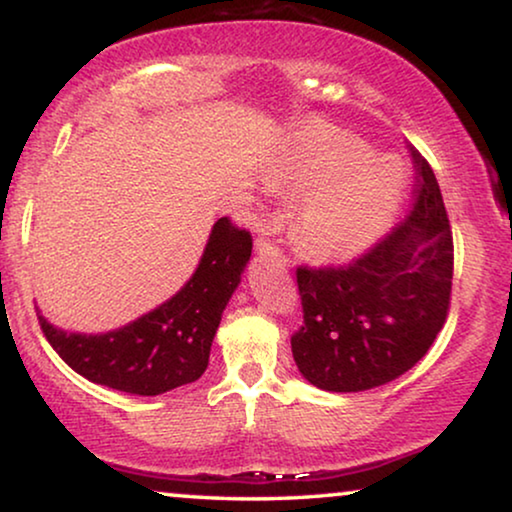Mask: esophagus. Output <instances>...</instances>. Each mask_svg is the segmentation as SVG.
Segmentation results:
<instances>
[{
  "label": "esophagus",
  "instance_id": "esophagus-1",
  "mask_svg": "<svg viewBox=\"0 0 512 512\" xmlns=\"http://www.w3.org/2000/svg\"><path fill=\"white\" fill-rule=\"evenodd\" d=\"M256 251H258V254H261V256H268V258H272V261H277L279 265L286 263L284 258H282V251H279L277 244L270 240L268 233H263L261 237H258V240H256Z\"/></svg>",
  "mask_w": 512,
  "mask_h": 512
}]
</instances>
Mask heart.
Listing matches in <instances>:
<instances>
[{"instance_id": "b5f03b06", "label": "heart", "mask_w": 512, "mask_h": 512, "mask_svg": "<svg viewBox=\"0 0 512 512\" xmlns=\"http://www.w3.org/2000/svg\"><path fill=\"white\" fill-rule=\"evenodd\" d=\"M289 179L317 188L300 209L298 237L312 254L349 258L366 249L394 219L403 172L394 158H373L356 137L317 130L296 146Z\"/></svg>"}]
</instances>
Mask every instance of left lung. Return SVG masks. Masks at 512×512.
Listing matches in <instances>:
<instances>
[{"label": "left lung", "mask_w": 512, "mask_h": 512, "mask_svg": "<svg viewBox=\"0 0 512 512\" xmlns=\"http://www.w3.org/2000/svg\"><path fill=\"white\" fill-rule=\"evenodd\" d=\"M415 209L347 265H298L296 366L326 391H366L410 370L450 312L454 244L431 165L408 144Z\"/></svg>", "instance_id": "obj_1"}]
</instances>
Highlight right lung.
Segmentation results:
<instances>
[{
	"instance_id": "obj_1",
	"label": "right lung",
	"mask_w": 512,
	"mask_h": 512,
	"mask_svg": "<svg viewBox=\"0 0 512 512\" xmlns=\"http://www.w3.org/2000/svg\"><path fill=\"white\" fill-rule=\"evenodd\" d=\"M251 233L230 216L214 223L184 289L132 324L104 335L65 333L39 314L46 340L69 368L102 387L158 396L205 373L221 314L251 256Z\"/></svg>"
}]
</instances>
